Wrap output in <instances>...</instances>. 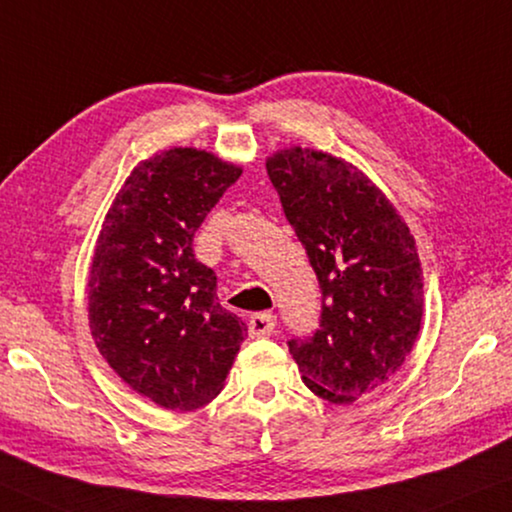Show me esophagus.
<instances>
[{
    "mask_svg": "<svg viewBox=\"0 0 512 512\" xmlns=\"http://www.w3.org/2000/svg\"><path fill=\"white\" fill-rule=\"evenodd\" d=\"M273 327H276V315L269 313V311L250 315V320H248L250 336H255V338H259V336H269L271 331H273Z\"/></svg>",
    "mask_w": 512,
    "mask_h": 512,
    "instance_id": "esophagus-1",
    "label": "esophagus"
}]
</instances>
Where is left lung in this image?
Listing matches in <instances>:
<instances>
[{
  "mask_svg": "<svg viewBox=\"0 0 512 512\" xmlns=\"http://www.w3.org/2000/svg\"><path fill=\"white\" fill-rule=\"evenodd\" d=\"M266 174L322 290L320 327L287 341L290 355L308 390L352 403L401 369L420 334L415 239L392 201L341 157L285 148Z\"/></svg>",
  "mask_w": 512,
  "mask_h": 512,
  "instance_id": "obj_1",
  "label": "left lung"
}]
</instances>
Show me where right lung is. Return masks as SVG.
I'll list each match as a JSON object with an SVG mask.
<instances>
[{
	"label": "right lung",
	"instance_id": "1",
	"mask_svg": "<svg viewBox=\"0 0 512 512\" xmlns=\"http://www.w3.org/2000/svg\"><path fill=\"white\" fill-rule=\"evenodd\" d=\"M239 164L197 148L139 162L115 194L88 276L97 350L136 394L190 413L225 387L248 327L218 301L213 269L194 259V232Z\"/></svg>",
	"mask_w": 512,
	"mask_h": 512
}]
</instances>
